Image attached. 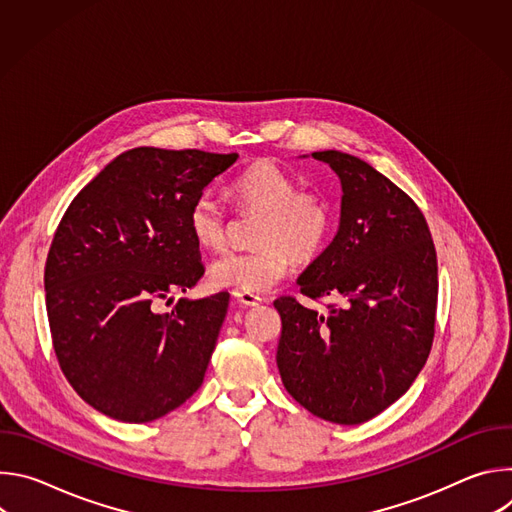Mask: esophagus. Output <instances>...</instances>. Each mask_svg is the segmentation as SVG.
Listing matches in <instances>:
<instances>
[{
	"mask_svg": "<svg viewBox=\"0 0 512 512\" xmlns=\"http://www.w3.org/2000/svg\"><path fill=\"white\" fill-rule=\"evenodd\" d=\"M233 298L237 300V304H241L243 308H251V306H257L261 304V298L255 296V294H249V291H233Z\"/></svg>",
	"mask_w": 512,
	"mask_h": 512,
	"instance_id": "obj_1",
	"label": "esophagus"
}]
</instances>
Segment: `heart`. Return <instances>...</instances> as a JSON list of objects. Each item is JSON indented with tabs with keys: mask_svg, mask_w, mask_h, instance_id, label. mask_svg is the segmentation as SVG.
<instances>
[{
	"mask_svg": "<svg viewBox=\"0 0 512 512\" xmlns=\"http://www.w3.org/2000/svg\"><path fill=\"white\" fill-rule=\"evenodd\" d=\"M231 196L243 210L259 212L251 251L227 253L210 265L216 287L259 294L289 271L291 259L300 265L316 261L326 249L334 210L330 200L312 188H298L296 178L271 160H255L231 184ZM188 231L198 247L223 249L227 214L210 192L198 194L188 210Z\"/></svg>",
	"mask_w": 512,
	"mask_h": 512,
	"instance_id": "heart-1",
	"label": "heart"
}]
</instances>
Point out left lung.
<instances>
[{
  "instance_id": "obj_1",
  "label": "left lung",
  "mask_w": 512,
  "mask_h": 512,
  "mask_svg": "<svg viewBox=\"0 0 512 512\" xmlns=\"http://www.w3.org/2000/svg\"><path fill=\"white\" fill-rule=\"evenodd\" d=\"M340 178V227L300 275V291L273 302L281 316L277 369L285 391L332 423L356 425L415 381L435 334L437 259L419 206L371 164L314 152Z\"/></svg>"
}]
</instances>
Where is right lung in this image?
<instances>
[{
  "mask_svg": "<svg viewBox=\"0 0 512 512\" xmlns=\"http://www.w3.org/2000/svg\"><path fill=\"white\" fill-rule=\"evenodd\" d=\"M237 158L133 148L60 218L44 267L52 346L72 389L107 417L154 421L200 389L229 294L164 314L158 304L204 275L188 210Z\"/></svg>",
  "mask_w": 512,
  "mask_h": 512,
  "instance_id": "obj_1",
  "label": "right lung"
}]
</instances>
